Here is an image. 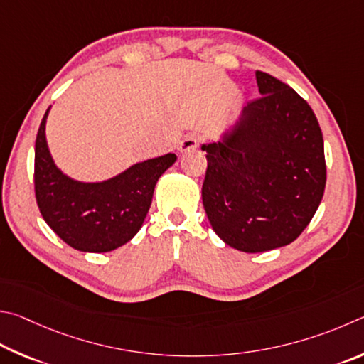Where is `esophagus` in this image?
<instances>
[{
	"label": "esophagus",
	"mask_w": 364,
	"mask_h": 364,
	"mask_svg": "<svg viewBox=\"0 0 364 364\" xmlns=\"http://www.w3.org/2000/svg\"><path fill=\"white\" fill-rule=\"evenodd\" d=\"M201 144V136L198 134H190V136L183 137V140L181 144H178V151H188V150H195L198 149Z\"/></svg>",
	"instance_id": "1"
}]
</instances>
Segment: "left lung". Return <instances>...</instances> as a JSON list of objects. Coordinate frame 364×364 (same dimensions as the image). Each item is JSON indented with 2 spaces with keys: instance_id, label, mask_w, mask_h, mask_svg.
Segmentation results:
<instances>
[{
  "instance_id": "8db88e82",
  "label": "left lung",
  "mask_w": 364,
  "mask_h": 364,
  "mask_svg": "<svg viewBox=\"0 0 364 364\" xmlns=\"http://www.w3.org/2000/svg\"><path fill=\"white\" fill-rule=\"evenodd\" d=\"M260 97L215 142L203 145L201 198L215 235L243 252L294 241L320 206L326 186L323 134L294 89L256 72Z\"/></svg>"
}]
</instances>
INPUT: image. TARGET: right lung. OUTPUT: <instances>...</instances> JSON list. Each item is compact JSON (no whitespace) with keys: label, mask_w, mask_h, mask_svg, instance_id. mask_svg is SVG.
I'll return each instance as SVG.
<instances>
[{"label":"right lung","mask_w":364,"mask_h":364,"mask_svg":"<svg viewBox=\"0 0 364 364\" xmlns=\"http://www.w3.org/2000/svg\"><path fill=\"white\" fill-rule=\"evenodd\" d=\"M46 110L35 142V195L54 233L81 252H110L131 241L149 213L158 178L176 163L174 153L129 166L100 182L63 174L46 140Z\"/></svg>","instance_id":"add662e5"}]
</instances>
